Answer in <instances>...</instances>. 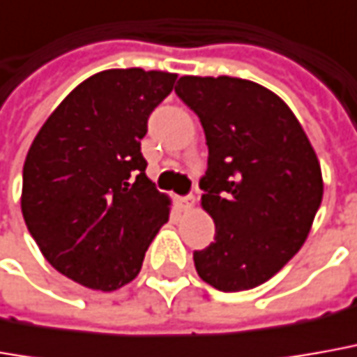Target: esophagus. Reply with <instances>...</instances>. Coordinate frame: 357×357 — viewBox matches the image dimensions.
Here are the masks:
<instances>
[{
    "label": "esophagus",
    "instance_id": "esophagus-1",
    "mask_svg": "<svg viewBox=\"0 0 357 357\" xmlns=\"http://www.w3.org/2000/svg\"><path fill=\"white\" fill-rule=\"evenodd\" d=\"M178 205L181 209H193V205H195V197L193 195H188V197H178Z\"/></svg>",
    "mask_w": 357,
    "mask_h": 357
}]
</instances>
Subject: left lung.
Wrapping results in <instances>:
<instances>
[{
    "mask_svg": "<svg viewBox=\"0 0 357 357\" xmlns=\"http://www.w3.org/2000/svg\"><path fill=\"white\" fill-rule=\"evenodd\" d=\"M176 93L209 146L199 188L215 242L193 252L195 270L219 291L258 287L311 232L324 189L317 152L287 103L256 82L183 76Z\"/></svg>",
    "mask_w": 357,
    "mask_h": 357,
    "instance_id": "1",
    "label": "left lung"
}]
</instances>
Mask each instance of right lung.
Instances as JSON below:
<instances>
[{
	"label": "right lung",
	"mask_w": 357,
	"mask_h": 357,
	"mask_svg": "<svg viewBox=\"0 0 357 357\" xmlns=\"http://www.w3.org/2000/svg\"><path fill=\"white\" fill-rule=\"evenodd\" d=\"M178 74L103 70L46 119L23 166L21 211L48 264L84 287L132 281L169 219V197L146 178L140 140Z\"/></svg>",
	"instance_id": "obj_1"
}]
</instances>
